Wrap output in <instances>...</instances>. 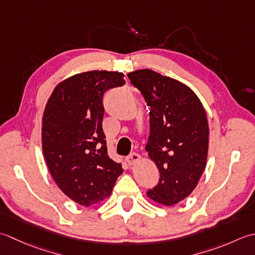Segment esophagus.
Masks as SVG:
<instances>
[{"mask_svg":"<svg viewBox=\"0 0 255 255\" xmlns=\"http://www.w3.org/2000/svg\"><path fill=\"white\" fill-rule=\"evenodd\" d=\"M141 155L139 154H137V153H132V154H129L128 156L127 157V162H128V165H134V164H136L137 162H139V160H141Z\"/></svg>","mask_w":255,"mask_h":255,"instance_id":"obj_1","label":"esophagus"}]
</instances>
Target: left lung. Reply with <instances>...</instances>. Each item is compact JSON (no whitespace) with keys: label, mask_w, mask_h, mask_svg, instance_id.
<instances>
[{"label":"left lung","mask_w":255,"mask_h":255,"mask_svg":"<svg viewBox=\"0 0 255 255\" xmlns=\"http://www.w3.org/2000/svg\"><path fill=\"white\" fill-rule=\"evenodd\" d=\"M149 111V158L159 170L148 198L171 206L190 195L205 170L209 128L200 100L189 87L149 69L128 74Z\"/></svg>","instance_id":"1"}]
</instances>
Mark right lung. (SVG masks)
<instances>
[{
	"label": "right lung",
	"instance_id": "1",
	"mask_svg": "<svg viewBox=\"0 0 255 255\" xmlns=\"http://www.w3.org/2000/svg\"><path fill=\"white\" fill-rule=\"evenodd\" d=\"M122 72L93 70L55 88L46 105L41 143L48 169L67 197L81 206L98 204L112 193L121 163L108 155L102 129L103 95L126 84Z\"/></svg>",
	"mask_w": 255,
	"mask_h": 255
}]
</instances>
